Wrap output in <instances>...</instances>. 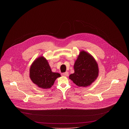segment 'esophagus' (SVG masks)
<instances>
[{
    "mask_svg": "<svg viewBox=\"0 0 129 129\" xmlns=\"http://www.w3.org/2000/svg\"><path fill=\"white\" fill-rule=\"evenodd\" d=\"M62 76H65V77H67L68 75H69V73L68 72H65V73H63L61 74Z\"/></svg>",
    "mask_w": 129,
    "mask_h": 129,
    "instance_id": "obj_1",
    "label": "esophagus"
}]
</instances>
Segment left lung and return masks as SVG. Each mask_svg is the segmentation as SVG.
Here are the masks:
<instances>
[{
    "mask_svg": "<svg viewBox=\"0 0 129 129\" xmlns=\"http://www.w3.org/2000/svg\"><path fill=\"white\" fill-rule=\"evenodd\" d=\"M74 74L69 79L78 86H90L99 75L98 64L94 57L89 53L82 50L74 64Z\"/></svg>",
    "mask_w": 129,
    "mask_h": 129,
    "instance_id": "8db88e82",
    "label": "left lung"
}]
</instances>
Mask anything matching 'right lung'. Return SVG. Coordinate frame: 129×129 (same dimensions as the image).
<instances>
[{"mask_svg":"<svg viewBox=\"0 0 129 129\" xmlns=\"http://www.w3.org/2000/svg\"><path fill=\"white\" fill-rule=\"evenodd\" d=\"M60 76L59 73L52 71L48 62L43 56L36 58L29 69L31 80L38 87L43 89L51 87L56 78Z\"/></svg>","mask_w":129,"mask_h":129,"instance_id":"right-lung-1","label":"right lung"}]
</instances>
